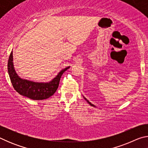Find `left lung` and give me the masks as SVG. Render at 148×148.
Segmentation results:
<instances>
[{
  "instance_id": "left-lung-1",
  "label": "left lung",
  "mask_w": 148,
  "mask_h": 148,
  "mask_svg": "<svg viewBox=\"0 0 148 148\" xmlns=\"http://www.w3.org/2000/svg\"><path fill=\"white\" fill-rule=\"evenodd\" d=\"M84 99H85V100H86V101H87V102H88V103H89V104L90 105H91V106H93V107H96V106H95V105H94V104H91V102H89V101H88V100H87V99H86V98H85V97H84Z\"/></svg>"
}]
</instances>
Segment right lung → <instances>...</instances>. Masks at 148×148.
I'll use <instances>...</instances> for the list:
<instances>
[{
  "mask_svg": "<svg viewBox=\"0 0 148 148\" xmlns=\"http://www.w3.org/2000/svg\"><path fill=\"white\" fill-rule=\"evenodd\" d=\"M70 66L61 70L53 79L49 82H35L20 77L15 71L13 62V51L10 55L8 72L15 90L21 95L32 100H44L51 97L58 88L62 74Z\"/></svg>",
  "mask_w": 148,
  "mask_h": 148,
  "instance_id": "1",
  "label": "right lung"
}]
</instances>
